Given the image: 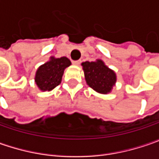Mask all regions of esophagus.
Segmentation results:
<instances>
[{"label":"esophagus","instance_id":"obj_1","mask_svg":"<svg viewBox=\"0 0 159 159\" xmlns=\"http://www.w3.org/2000/svg\"><path fill=\"white\" fill-rule=\"evenodd\" d=\"M80 60H76V61H72V64H75V65H79V64H80Z\"/></svg>","mask_w":159,"mask_h":159}]
</instances>
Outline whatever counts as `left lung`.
Listing matches in <instances>:
<instances>
[{"instance_id": "1", "label": "left lung", "mask_w": 159, "mask_h": 159, "mask_svg": "<svg viewBox=\"0 0 159 159\" xmlns=\"http://www.w3.org/2000/svg\"><path fill=\"white\" fill-rule=\"evenodd\" d=\"M81 65L86 82L91 89L103 95L111 92L117 82V75L102 60L96 59L95 62L87 61L83 62Z\"/></svg>"}]
</instances>
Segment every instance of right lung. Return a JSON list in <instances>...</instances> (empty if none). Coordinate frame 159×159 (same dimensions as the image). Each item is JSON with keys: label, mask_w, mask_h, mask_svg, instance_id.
Returning a JSON list of instances; mask_svg holds the SVG:
<instances>
[{"label": "right lung", "mask_w": 159, "mask_h": 159, "mask_svg": "<svg viewBox=\"0 0 159 159\" xmlns=\"http://www.w3.org/2000/svg\"><path fill=\"white\" fill-rule=\"evenodd\" d=\"M71 63L70 59L63 57L57 58L50 57L45 64H41L36 70L34 82L40 91H51L62 81L64 70Z\"/></svg>", "instance_id": "obj_1"}]
</instances>
